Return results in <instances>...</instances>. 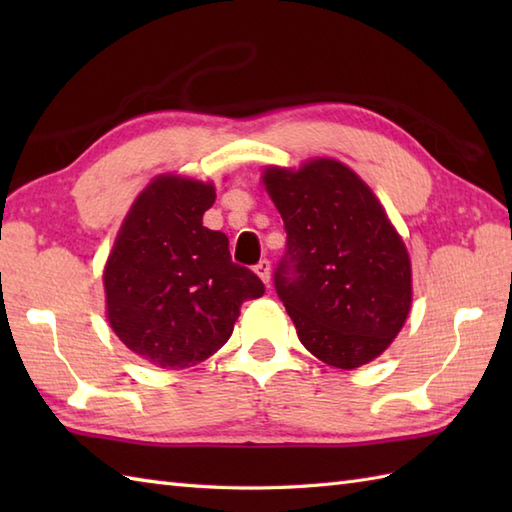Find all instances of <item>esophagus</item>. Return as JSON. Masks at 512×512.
Returning <instances> with one entry per match:
<instances>
[{
	"instance_id": "obj_1",
	"label": "esophagus",
	"mask_w": 512,
	"mask_h": 512,
	"mask_svg": "<svg viewBox=\"0 0 512 512\" xmlns=\"http://www.w3.org/2000/svg\"><path fill=\"white\" fill-rule=\"evenodd\" d=\"M255 273L262 277L264 284H268V281H270V262H268V259H262V262L255 266Z\"/></svg>"
}]
</instances>
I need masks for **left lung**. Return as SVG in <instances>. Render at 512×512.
<instances>
[{"label": "left lung", "instance_id": "1", "mask_svg": "<svg viewBox=\"0 0 512 512\" xmlns=\"http://www.w3.org/2000/svg\"><path fill=\"white\" fill-rule=\"evenodd\" d=\"M264 184L286 228L275 290L299 341L332 367L369 363L396 339L411 306L409 255L396 228L336 160L268 169Z\"/></svg>", "mask_w": 512, "mask_h": 512}]
</instances>
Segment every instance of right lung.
Masks as SVG:
<instances>
[{
    "instance_id": "obj_1",
    "label": "right lung",
    "mask_w": 512,
    "mask_h": 512,
    "mask_svg": "<svg viewBox=\"0 0 512 512\" xmlns=\"http://www.w3.org/2000/svg\"><path fill=\"white\" fill-rule=\"evenodd\" d=\"M211 184L160 176L138 195L105 264L107 319L129 350L165 369L206 361L233 334L239 308L266 292L231 259L228 237L202 226Z\"/></svg>"
}]
</instances>
